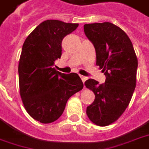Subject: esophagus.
Instances as JSON below:
<instances>
[{
  "instance_id": "esophagus-1",
  "label": "esophagus",
  "mask_w": 149,
  "mask_h": 149,
  "mask_svg": "<svg viewBox=\"0 0 149 149\" xmlns=\"http://www.w3.org/2000/svg\"><path fill=\"white\" fill-rule=\"evenodd\" d=\"M80 77H81V81H83V83L87 80V77H84V76H81V75Z\"/></svg>"
}]
</instances>
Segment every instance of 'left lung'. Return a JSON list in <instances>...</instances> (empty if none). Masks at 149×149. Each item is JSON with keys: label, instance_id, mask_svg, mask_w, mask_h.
<instances>
[{"label": "left lung", "instance_id": "left-lung-1", "mask_svg": "<svg viewBox=\"0 0 149 149\" xmlns=\"http://www.w3.org/2000/svg\"><path fill=\"white\" fill-rule=\"evenodd\" d=\"M84 31L95 47L96 64L107 77L103 84L93 79L85 82L95 95L86 114L93 123L105 127L118 120L130 103L138 60L127 35L113 23L85 24Z\"/></svg>", "mask_w": 149, "mask_h": 149}]
</instances>
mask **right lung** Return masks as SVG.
<instances>
[{
  "label": "right lung",
  "instance_id": "obj_1",
  "mask_svg": "<svg viewBox=\"0 0 149 149\" xmlns=\"http://www.w3.org/2000/svg\"><path fill=\"white\" fill-rule=\"evenodd\" d=\"M77 23L47 20L28 35L18 64L19 92L32 118L50 123L61 116L68 98L83 89L78 74H64L53 68L61 56V42L77 28Z\"/></svg>",
  "mask_w": 149,
  "mask_h": 149
}]
</instances>
